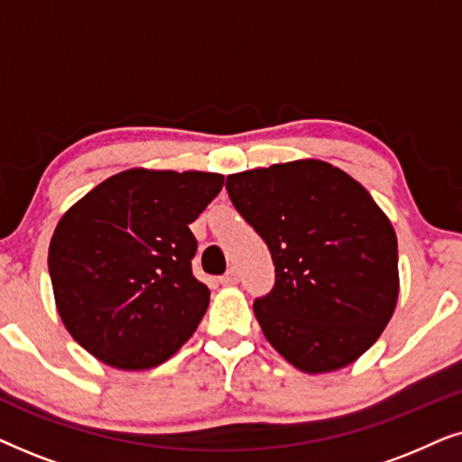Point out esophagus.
I'll return each mask as SVG.
<instances>
[{
  "mask_svg": "<svg viewBox=\"0 0 462 462\" xmlns=\"http://www.w3.org/2000/svg\"><path fill=\"white\" fill-rule=\"evenodd\" d=\"M237 282H239L237 269H229L223 277H220V283H223V286H236Z\"/></svg>",
  "mask_w": 462,
  "mask_h": 462,
  "instance_id": "obj_1",
  "label": "esophagus"
}]
</instances>
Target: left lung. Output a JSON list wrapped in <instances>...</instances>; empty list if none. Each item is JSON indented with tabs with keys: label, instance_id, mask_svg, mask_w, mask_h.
I'll return each mask as SVG.
<instances>
[{
	"label": "left lung",
	"instance_id": "8db88e82",
	"mask_svg": "<svg viewBox=\"0 0 462 462\" xmlns=\"http://www.w3.org/2000/svg\"><path fill=\"white\" fill-rule=\"evenodd\" d=\"M225 187L273 258L275 286L254 300L271 346L307 374L362 357L400 294L387 214L356 179L321 160L229 174Z\"/></svg>",
	"mask_w": 462,
	"mask_h": 462
}]
</instances>
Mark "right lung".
Returning <instances> with one entry per match:
<instances>
[{"mask_svg": "<svg viewBox=\"0 0 462 462\" xmlns=\"http://www.w3.org/2000/svg\"><path fill=\"white\" fill-rule=\"evenodd\" d=\"M223 174L130 168L62 214L48 269L67 332L117 370H151L204 318L210 290L195 280L189 225L223 189Z\"/></svg>", "mask_w": 462, "mask_h": 462, "instance_id": "1", "label": "right lung"}]
</instances>
